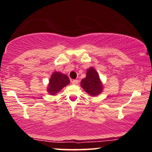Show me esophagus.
Wrapping results in <instances>:
<instances>
[{
	"label": "esophagus",
	"mask_w": 152,
	"mask_h": 152,
	"mask_svg": "<svg viewBox=\"0 0 152 152\" xmlns=\"http://www.w3.org/2000/svg\"><path fill=\"white\" fill-rule=\"evenodd\" d=\"M78 80H73L72 81V84H74V85H76V84H78Z\"/></svg>",
	"instance_id": "1"
}]
</instances>
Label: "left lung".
Returning <instances> with one entry per match:
<instances>
[{
    "instance_id": "8db88e82",
    "label": "left lung",
    "mask_w": 152,
    "mask_h": 152,
    "mask_svg": "<svg viewBox=\"0 0 152 152\" xmlns=\"http://www.w3.org/2000/svg\"><path fill=\"white\" fill-rule=\"evenodd\" d=\"M81 86L85 91L92 96L99 95L103 90V85L98 73L93 67L87 70L86 76L81 80Z\"/></svg>"
}]
</instances>
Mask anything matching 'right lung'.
Instances as JSON below:
<instances>
[{
  "instance_id": "obj_1",
  "label": "right lung",
  "mask_w": 152,
  "mask_h": 152,
  "mask_svg": "<svg viewBox=\"0 0 152 152\" xmlns=\"http://www.w3.org/2000/svg\"><path fill=\"white\" fill-rule=\"evenodd\" d=\"M69 83H70V80L66 75L55 71L52 74L51 77L50 78L47 90L50 94L55 95L56 94L60 91L64 86H67Z\"/></svg>"
}]
</instances>
